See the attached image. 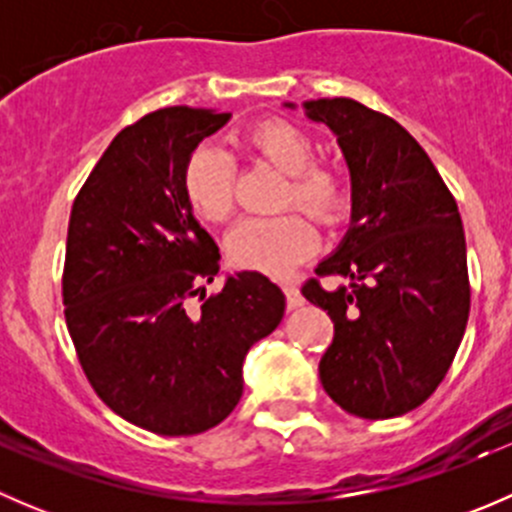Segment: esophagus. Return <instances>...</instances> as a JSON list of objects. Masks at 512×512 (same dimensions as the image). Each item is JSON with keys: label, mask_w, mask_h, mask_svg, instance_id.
<instances>
[{"label": "esophagus", "mask_w": 512, "mask_h": 512, "mask_svg": "<svg viewBox=\"0 0 512 512\" xmlns=\"http://www.w3.org/2000/svg\"><path fill=\"white\" fill-rule=\"evenodd\" d=\"M282 289H285V297H287V307L289 309H297V307H302V294H299V289L292 285V282H285V285H282Z\"/></svg>", "instance_id": "obj_1"}]
</instances>
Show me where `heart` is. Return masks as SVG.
Segmentation results:
<instances>
[{
    "instance_id": "b5f03b06",
    "label": "heart",
    "mask_w": 512,
    "mask_h": 512,
    "mask_svg": "<svg viewBox=\"0 0 512 512\" xmlns=\"http://www.w3.org/2000/svg\"><path fill=\"white\" fill-rule=\"evenodd\" d=\"M245 143L262 160L289 175L282 205H299L317 223L332 225L347 208V183L332 168L317 163V146L299 126L289 121H262L247 131ZM235 168L215 143L193 148L183 168V195L200 220L223 223L232 213ZM227 255L242 270L285 275L317 250V232L299 213L277 218H247L227 235Z\"/></svg>"
}]
</instances>
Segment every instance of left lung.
Listing matches in <instances>:
<instances>
[{
  "mask_svg": "<svg viewBox=\"0 0 512 512\" xmlns=\"http://www.w3.org/2000/svg\"><path fill=\"white\" fill-rule=\"evenodd\" d=\"M294 108V103H285ZM337 136L352 175V225L302 294L334 322L319 379L359 418L421 406L446 376L471 309L461 213L416 138L354 98L304 101Z\"/></svg>",
  "mask_w": 512,
  "mask_h": 512,
  "instance_id": "obj_1",
  "label": "left lung"
}]
</instances>
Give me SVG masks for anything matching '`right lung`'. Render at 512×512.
I'll return each instance as SVG.
<instances>
[{"label": "right lung", "instance_id": "right-lung-1", "mask_svg": "<svg viewBox=\"0 0 512 512\" xmlns=\"http://www.w3.org/2000/svg\"><path fill=\"white\" fill-rule=\"evenodd\" d=\"M227 121L210 108L148 113L113 138L71 208L61 289L81 369L113 414L158 436L225 421L245 354L285 314L260 272H235L205 297L220 252L185 200L183 168Z\"/></svg>", "mask_w": 512, "mask_h": 512}]
</instances>
